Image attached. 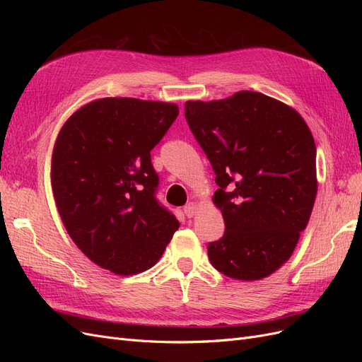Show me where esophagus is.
I'll return each mask as SVG.
<instances>
[{
	"mask_svg": "<svg viewBox=\"0 0 362 362\" xmlns=\"http://www.w3.org/2000/svg\"><path fill=\"white\" fill-rule=\"evenodd\" d=\"M196 211H198V205H196L194 202H189L184 206V213L187 217H193L196 214Z\"/></svg>",
	"mask_w": 362,
	"mask_h": 362,
	"instance_id": "1",
	"label": "esophagus"
}]
</instances>
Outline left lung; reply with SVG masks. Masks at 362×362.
<instances>
[{
  "mask_svg": "<svg viewBox=\"0 0 362 362\" xmlns=\"http://www.w3.org/2000/svg\"><path fill=\"white\" fill-rule=\"evenodd\" d=\"M185 120L216 173L225 234L208 258L228 278L257 281L286 262L315 201V144L291 107L258 92L187 101Z\"/></svg>",
  "mask_w": 362,
  "mask_h": 362,
  "instance_id": "1",
  "label": "left lung"
}]
</instances>
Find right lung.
Returning <instances> with one entry per match:
<instances>
[{
  "mask_svg": "<svg viewBox=\"0 0 362 362\" xmlns=\"http://www.w3.org/2000/svg\"><path fill=\"white\" fill-rule=\"evenodd\" d=\"M180 115L169 103L104 98L63 125L51 182L68 234L95 264L136 275L161 258L180 222L157 199L151 151Z\"/></svg>",
  "mask_w": 362,
  "mask_h": 362,
  "instance_id": "1",
  "label": "right lung"
}]
</instances>
